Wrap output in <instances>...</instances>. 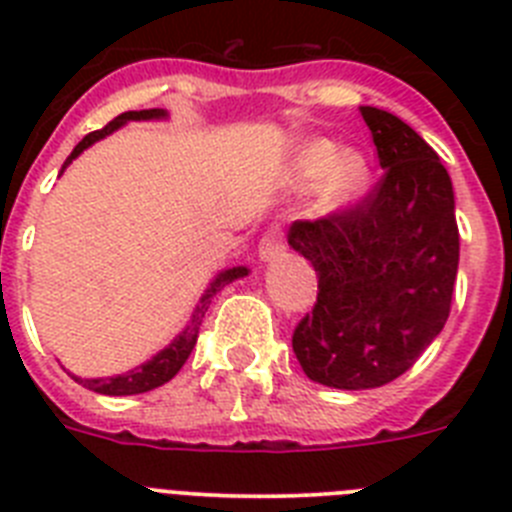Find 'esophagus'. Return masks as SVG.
<instances>
[{
    "label": "esophagus",
    "instance_id": "obj_1",
    "mask_svg": "<svg viewBox=\"0 0 512 512\" xmlns=\"http://www.w3.org/2000/svg\"><path fill=\"white\" fill-rule=\"evenodd\" d=\"M282 251H284V228L279 223H274L269 230H266L264 238H261L259 256L264 261H269L274 259V256H279Z\"/></svg>",
    "mask_w": 512,
    "mask_h": 512
}]
</instances>
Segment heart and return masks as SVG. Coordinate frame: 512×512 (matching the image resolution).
Here are the masks:
<instances>
[{"mask_svg":"<svg viewBox=\"0 0 512 512\" xmlns=\"http://www.w3.org/2000/svg\"><path fill=\"white\" fill-rule=\"evenodd\" d=\"M300 174L307 182H320L328 176V189L333 197H351L361 192L369 179V164L361 153H343L328 140H315L302 151Z\"/></svg>","mask_w":512,"mask_h":512,"instance_id":"1","label":"heart"}]
</instances>
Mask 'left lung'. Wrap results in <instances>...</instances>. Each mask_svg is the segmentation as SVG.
<instances>
[{
    "instance_id": "1",
    "label": "left lung",
    "mask_w": 512,
    "mask_h": 512,
    "mask_svg": "<svg viewBox=\"0 0 512 512\" xmlns=\"http://www.w3.org/2000/svg\"><path fill=\"white\" fill-rule=\"evenodd\" d=\"M384 174L354 205L297 220L289 246L318 274L292 348L312 382L372 390L405 374L449 320L459 225L449 171L408 122L361 107Z\"/></svg>"
}]
</instances>
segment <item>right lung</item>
<instances>
[{
    "label": "right lung",
    "mask_w": 512,
    "mask_h": 512,
    "mask_svg": "<svg viewBox=\"0 0 512 512\" xmlns=\"http://www.w3.org/2000/svg\"><path fill=\"white\" fill-rule=\"evenodd\" d=\"M166 112L164 110H138V112H122V115H117L115 120L107 122L102 130H94V133L84 135V138L79 140V146L71 151V156L66 158V164H63V169L74 161L76 156H79L84 148H89L92 143H97L99 138H104V135H110L112 130H117L122 125V122L128 120H151V117H164ZM61 169V171H63ZM248 269H243V266H235V269H228L223 271L220 277L215 279V282L210 284V289L205 292V297L200 300V305H197V310H194V318L192 323L187 325V328L179 333V338H176L174 343H169V348H164L161 354L153 356L148 364H140L135 372H128V374H120V377H110V379H81V377H74L76 382L84 384L87 390H94L99 392V395H140V392H148V390H156V387H161V384H166L169 379H174L176 374H179V369L184 366V361L189 359V354H192L194 343H197V336H200V325H202V318H205L207 312V305L212 302V297L220 292V289L225 287L228 282H233V279H241L246 277Z\"/></svg>",
    "instance_id": "right-lung-1"
}]
</instances>
